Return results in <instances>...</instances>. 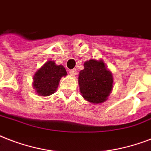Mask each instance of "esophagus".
<instances>
[{"instance_id": "esophagus-1", "label": "esophagus", "mask_w": 151, "mask_h": 151, "mask_svg": "<svg viewBox=\"0 0 151 151\" xmlns=\"http://www.w3.org/2000/svg\"><path fill=\"white\" fill-rule=\"evenodd\" d=\"M69 74L72 76H75L77 74V71L76 68H74V69H71L69 70Z\"/></svg>"}]
</instances>
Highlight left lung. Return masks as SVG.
<instances>
[{
	"instance_id": "obj_1",
	"label": "left lung",
	"mask_w": 151,
	"mask_h": 151,
	"mask_svg": "<svg viewBox=\"0 0 151 151\" xmlns=\"http://www.w3.org/2000/svg\"><path fill=\"white\" fill-rule=\"evenodd\" d=\"M79 84L82 95L91 103H102L113 89V76L102 61L90 60L79 72Z\"/></svg>"
}]
</instances>
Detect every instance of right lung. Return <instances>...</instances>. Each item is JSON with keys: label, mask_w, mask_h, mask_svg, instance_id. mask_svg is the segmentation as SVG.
Segmentation results:
<instances>
[{"label": "right lung", "mask_w": 151, "mask_h": 151, "mask_svg": "<svg viewBox=\"0 0 151 151\" xmlns=\"http://www.w3.org/2000/svg\"><path fill=\"white\" fill-rule=\"evenodd\" d=\"M66 75L62 65H56L54 61L49 60L35 75L34 87L41 96L51 95L57 91L60 79Z\"/></svg>", "instance_id": "1"}]
</instances>
